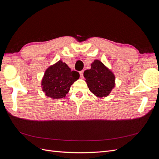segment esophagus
<instances>
[{
  "label": "esophagus",
  "mask_w": 159,
  "mask_h": 159,
  "mask_svg": "<svg viewBox=\"0 0 159 159\" xmlns=\"http://www.w3.org/2000/svg\"><path fill=\"white\" fill-rule=\"evenodd\" d=\"M80 78H84V71H81L80 72Z\"/></svg>",
  "instance_id": "1"
}]
</instances>
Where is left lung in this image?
<instances>
[{
	"instance_id": "obj_1",
	"label": "left lung",
	"mask_w": 159,
	"mask_h": 159,
	"mask_svg": "<svg viewBox=\"0 0 159 159\" xmlns=\"http://www.w3.org/2000/svg\"><path fill=\"white\" fill-rule=\"evenodd\" d=\"M91 69L84 71L89 90L97 97H106L115 86V75L99 60H95Z\"/></svg>"
}]
</instances>
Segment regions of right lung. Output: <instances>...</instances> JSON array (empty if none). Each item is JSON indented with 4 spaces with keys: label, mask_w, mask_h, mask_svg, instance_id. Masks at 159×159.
I'll list each match as a JSON object with an SVG mask.
<instances>
[{
    "label": "right lung",
    "mask_w": 159,
    "mask_h": 159,
    "mask_svg": "<svg viewBox=\"0 0 159 159\" xmlns=\"http://www.w3.org/2000/svg\"><path fill=\"white\" fill-rule=\"evenodd\" d=\"M80 78V74L71 71L66 63L60 60L49 67L43 77L42 90L48 97L63 98L68 93L71 85Z\"/></svg>",
    "instance_id": "right-lung-1"
}]
</instances>
